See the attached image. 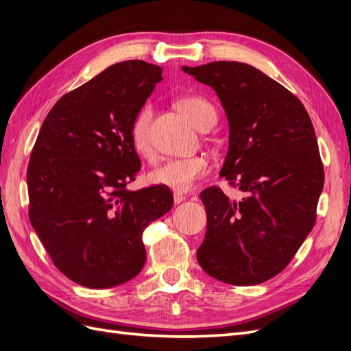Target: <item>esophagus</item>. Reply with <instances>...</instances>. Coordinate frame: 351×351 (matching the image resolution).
<instances>
[{"label": "esophagus", "mask_w": 351, "mask_h": 351, "mask_svg": "<svg viewBox=\"0 0 351 351\" xmlns=\"http://www.w3.org/2000/svg\"><path fill=\"white\" fill-rule=\"evenodd\" d=\"M186 200V196L184 195H182V193H174V204L176 205H178V204H182V202H184Z\"/></svg>", "instance_id": "34e87169"}]
</instances>
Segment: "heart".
Wrapping results in <instances>:
<instances>
[{
    "label": "heart",
    "instance_id": "heart-1",
    "mask_svg": "<svg viewBox=\"0 0 351 351\" xmlns=\"http://www.w3.org/2000/svg\"><path fill=\"white\" fill-rule=\"evenodd\" d=\"M178 110L182 111L192 124L197 129L206 123L217 119L214 105L200 97H183L177 102ZM154 110L151 105H145L134 115L130 139L134 151L141 156L152 155L151 142V121ZM210 169L209 161L205 156H187V158H171L158 165L149 174V182L158 186H164L174 190V192H189L195 186L197 180L205 177Z\"/></svg>",
    "mask_w": 351,
    "mask_h": 351
}]
</instances>
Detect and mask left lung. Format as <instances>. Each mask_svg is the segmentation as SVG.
I'll use <instances>...</instances> for the list:
<instances>
[{"instance_id":"1","label":"left lung","mask_w":351,"mask_h":351,"mask_svg":"<svg viewBox=\"0 0 351 351\" xmlns=\"http://www.w3.org/2000/svg\"><path fill=\"white\" fill-rule=\"evenodd\" d=\"M182 69L217 92L230 127L219 174L246 193L239 202L215 186L200 193L208 221L197 262L222 282H265L289 265L316 221L324 165L311 117L282 84L244 62Z\"/></svg>"}]
</instances>
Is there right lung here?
<instances>
[{"instance_id": "obj_1", "label": "right lung", "mask_w": 351, "mask_h": 351, "mask_svg": "<svg viewBox=\"0 0 351 351\" xmlns=\"http://www.w3.org/2000/svg\"><path fill=\"white\" fill-rule=\"evenodd\" d=\"M162 80L142 60L117 62L48 112L27 167L29 219L56 267L89 289H110L143 268V230L173 208L171 190H127L141 169L134 115Z\"/></svg>"}]
</instances>
